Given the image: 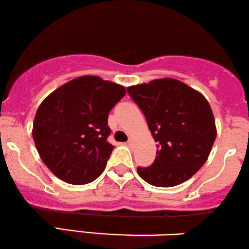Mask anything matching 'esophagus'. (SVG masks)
Returning a JSON list of instances; mask_svg holds the SVG:
<instances>
[{"mask_svg": "<svg viewBox=\"0 0 249 249\" xmlns=\"http://www.w3.org/2000/svg\"><path fill=\"white\" fill-rule=\"evenodd\" d=\"M133 144H134V139H131V137H130V139L127 141V145H129V147H131V145H133Z\"/></svg>", "mask_w": 249, "mask_h": 249, "instance_id": "obj_1", "label": "esophagus"}]
</instances>
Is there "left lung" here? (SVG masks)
Here are the masks:
<instances>
[{
	"mask_svg": "<svg viewBox=\"0 0 249 249\" xmlns=\"http://www.w3.org/2000/svg\"><path fill=\"white\" fill-rule=\"evenodd\" d=\"M127 89L157 142L154 163L137 168V174L159 188H171L190 179L209 159L217 137L209 101L174 78L155 79Z\"/></svg>",
	"mask_w": 249,
	"mask_h": 249,
	"instance_id": "left-lung-1",
	"label": "left lung"
}]
</instances>
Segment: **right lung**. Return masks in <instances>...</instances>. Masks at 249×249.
<instances>
[{"label": "right lung", "mask_w": 249, "mask_h": 249, "mask_svg": "<svg viewBox=\"0 0 249 249\" xmlns=\"http://www.w3.org/2000/svg\"><path fill=\"white\" fill-rule=\"evenodd\" d=\"M124 94L122 85L83 75L44 99L35 115L32 137L54 176L73 185L100 176L114 149L107 142L108 114Z\"/></svg>", "instance_id": "1"}]
</instances>
